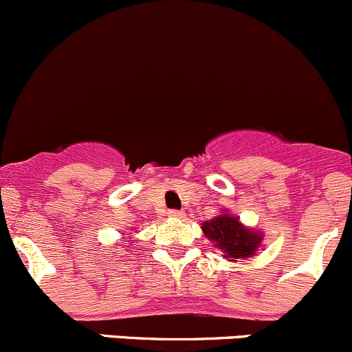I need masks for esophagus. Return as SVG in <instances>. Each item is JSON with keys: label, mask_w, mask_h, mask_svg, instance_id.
<instances>
[{"label": "esophagus", "mask_w": 352, "mask_h": 352, "mask_svg": "<svg viewBox=\"0 0 352 352\" xmlns=\"http://www.w3.org/2000/svg\"><path fill=\"white\" fill-rule=\"evenodd\" d=\"M168 216L173 217V219H182V217H186V212H184V210L170 209V210H168Z\"/></svg>", "instance_id": "1"}]
</instances>
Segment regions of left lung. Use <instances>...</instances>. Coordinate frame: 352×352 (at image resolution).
I'll list each match as a JSON object with an SVG mask.
<instances>
[{
	"instance_id": "8db88e82",
	"label": "left lung",
	"mask_w": 352,
	"mask_h": 352,
	"mask_svg": "<svg viewBox=\"0 0 352 352\" xmlns=\"http://www.w3.org/2000/svg\"><path fill=\"white\" fill-rule=\"evenodd\" d=\"M202 231L210 241L216 243L219 250L224 251V258H231V261L250 258V254H254L261 241L258 232L246 229L239 223L238 217L229 214H221L209 223H204Z\"/></svg>"
}]
</instances>
